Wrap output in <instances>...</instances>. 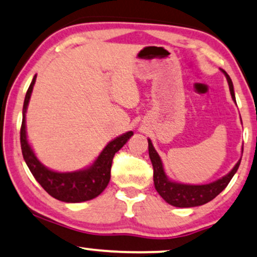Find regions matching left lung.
<instances>
[{
	"instance_id": "8db88e82",
	"label": "left lung",
	"mask_w": 257,
	"mask_h": 257,
	"mask_svg": "<svg viewBox=\"0 0 257 257\" xmlns=\"http://www.w3.org/2000/svg\"><path fill=\"white\" fill-rule=\"evenodd\" d=\"M222 73L225 74V76H226L227 79L231 97H232L233 101H236L232 81H231L230 76L227 75V73L225 72V70H222ZM148 153H150L151 162H152L153 165V181L157 191H158L159 195L162 196L166 202L170 203V205L175 207H182V208L205 205V203L209 202V201L214 199L215 196H218L219 194L227 187V184L230 183V181L232 179L233 175L237 172L240 164V160H238V163L234 165V168L231 170L226 176L218 179V181L213 182V183L202 185L182 184L170 181V179L166 177L165 171H164L163 168L162 159H160L157 151L154 150L150 139H148Z\"/></svg>"
}]
</instances>
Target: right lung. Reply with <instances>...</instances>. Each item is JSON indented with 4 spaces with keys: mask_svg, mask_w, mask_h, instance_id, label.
<instances>
[{
    "mask_svg": "<svg viewBox=\"0 0 257 257\" xmlns=\"http://www.w3.org/2000/svg\"><path fill=\"white\" fill-rule=\"evenodd\" d=\"M37 75H35L27 89L23 107V123L20 129V142L21 151L30 171L32 172L36 181L42 185L49 195L55 199L63 201V202H83L94 199L103 193L110 182V172L112 159L116 152L126 144V141L134 134L128 132L120 135L106 145V147L101 151L93 165L88 169L75 172H56L45 168L42 163L37 159L32 148L29 145L26 138V123H25V113H26L27 105H29L31 93H32L33 85L36 82Z\"/></svg>",
    "mask_w": 257,
    "mask_h": 257,
    "instance_id": "add662e5",
    "label": "right lung"
}]
</instances>
